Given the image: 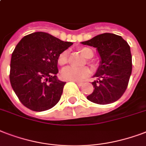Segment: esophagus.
Here are the masks:
<instances>
[{"label":"esophagus","mask_w":146,"mask_h":146,"mask_svg":"<svg viewBox=\"0 0 146 146\" xmlns=\"http://www.w3.org/2000/svg\"><path fill=\"white\" fill-rule=\"evenodd\" d=\"M76 83L79 86H82L83 85V83H81V82H76Z\"/></svg>","instance_id":"1"}]
</instances>
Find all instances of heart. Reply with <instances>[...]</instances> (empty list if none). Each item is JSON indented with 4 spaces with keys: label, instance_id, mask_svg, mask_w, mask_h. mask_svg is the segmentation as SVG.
Listing matches in <instances>:
<instances>
[{
    "label": "heart",
    "instance_id": "heart-1",
    "mask_svg": "<svg viewBox=\"0 0 146 146\" xmlns=\"http://www.w3.org/2000/svg\"><path fill=\"white\" fill-rule=\"evenodd\" d=\"M80 53L83 55L85 58L90 60L93 58V50L88 47H82L80 49ZM68 60V52L66 50L63 51L59 55L57 62L60 66H64L66 64ZM90 73V70L87 67H82V68H74L72 66H67L61 72V77L63 80L66 81H79L83 80V78L86 77Z\"/></svg>",
    "mask_w": 146,
    "mask_h": 146
}]
</instances>
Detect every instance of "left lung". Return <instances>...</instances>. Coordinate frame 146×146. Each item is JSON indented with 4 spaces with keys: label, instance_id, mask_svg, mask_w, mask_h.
<instances>
[{
    "label": "left lung",
    "instance_id": "1",
    "mask_svg": "<svg viewBox=\"0 0 146 146\" xmlns=\"http://www.w3.org/2000/svg\"><path fill=\"white\" fill-rule=\"evenodd\" d=\"M81 43L96 47L101 59L94 75L97 80L92 83L94 90L87 100L100 105L117 101L125 93L132 73L129 45L121 36L110 33H102Z\"/></svg>",
    "mask_w": 146,
    "mask_h": 146
}]
</instances>
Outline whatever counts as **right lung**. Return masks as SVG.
<instances>
[{
  "label": "right lung",
  "instance_id": "add662e5",
  "mask_svg": "<svg viewBox=\"0 0 146 146\" xmlns=\"http://www.w3.org/2000/svg\"><path fill=\"white\" fill-rule=\"evenodd\" d=\"M73 44L44 32L24 36L11 56L10 81L21 103L36 112L58 103L65 82L59 80L57 59Z\"/></svg>",
  "mask_w": 146,
  "mask_h": 146
}]
</instances>
